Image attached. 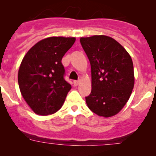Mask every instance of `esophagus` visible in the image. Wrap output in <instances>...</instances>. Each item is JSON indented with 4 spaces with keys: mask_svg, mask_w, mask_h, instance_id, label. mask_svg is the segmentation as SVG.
<instances>
[{
    "mask_svg": "<svg viewBox=\"0 0 156 156\" xmlns=\"http://www.w3.org/2000/svg\"><path fill=\"white\" fill-rule=\"evenodd\" d=\"M73 84L75 86H77L78 84H79V81H74Z\"/></svg>",
    "mask_w": 156,
    "mask_h": 156,
    "instance_id": "esophagus-1",
    "label": "esophagus"
}]
</instances>
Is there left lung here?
<instances>
[{"instance_id": "left-lung-1", "label": "left lung", "mask_w": 156, "mask_h": 156, "mask_svg": "<svg viewBox=\"0 0 156 156\" xmlns=\"http://www.w3.org/2000/svg\"><path fill=\"white\" fill-rule=\"evenodd\" d=\"M80 42L91 66L92 90L85 97L88 108L103 117L115 115L126 104L134 85L131 57L108 36L81 37Z\"/></svg>"}]
</instances>
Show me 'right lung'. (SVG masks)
Returning a JSON list of instances; mask_svg holds the SVG:
<instances>
[{
    "label": "right lung",
    "instance_id": "1",
    "mask_svg": "<svg viewBox=\"0 0 156 156\" xmlns=\"http://www.w3.org/2000/svg\"><path fill=\"white\" fill-rule=\"evenodd\" d=\"M75 41V37H48L34 44L23 58L18 72L19 87L36 114L51 115L62 107L72 86L64 79L61 61Z\"/></svg>",
    "mask_w": 156,
    "mask_h": 156
}]
</instances>
